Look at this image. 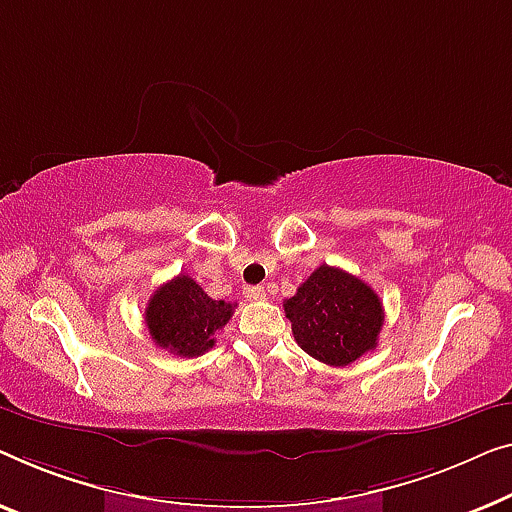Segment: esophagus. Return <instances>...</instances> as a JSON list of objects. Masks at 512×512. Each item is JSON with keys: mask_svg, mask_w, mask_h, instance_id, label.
<instances>
[{"mask_svg": "<svg viewBox=\"0 0 512 512\" xmlns=\"http://www.w3.org/2000/svg\"><path fill=\"white\" fill-rule=\"evenodd\" d=\"M243 294H246L250 301H259V299L266 297V292H264L262 285H248L246 290H243Z\"/></svg>", "mask_w": 512, "mask_h": 512, "instance_id": "1", "label": "esophagus"}]
</instances>
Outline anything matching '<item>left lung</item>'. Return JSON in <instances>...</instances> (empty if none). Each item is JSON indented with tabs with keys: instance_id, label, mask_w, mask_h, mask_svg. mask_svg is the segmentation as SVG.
I'll return each mask as SVG.
<instances>
[{
	"instance_id": "1",
	"label": "left lung",
	"mask_w": 512,
	"mask_h": 512,
	"mask_svg": "<svg viewBox=\"0 0 512 512\" xmlns=\"http://www.w3.org/2000/svg\"><path fill=\"white\" fill-rule=\"evenodd\" d=\"M301 350L329 366H348L376 350L383 329V301L364 280L322 264L294 297L283 301Z\"/></svg>"
}]
</instances>
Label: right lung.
I'll list each match as a JSON object with an SVG mask.
<instances>
[{"instance_id": "obj_1", "label": "right lung", "mask_w": 512, "mask_h": 512, "mask_svg": "<svg viewBox=\"0 0 512 512\" xmlns=\"http://www.w3.org/2000/svg\"><path fill=\"white\" fill-rule=\"evenodd\" d=\"M234 304L215 301L190 276L160 285L146 308V327L155 345L178 357H199L215 345V331L227 325Z\"/></svg>"}]
</instances>
